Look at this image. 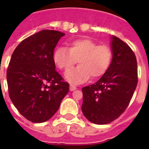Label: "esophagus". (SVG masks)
<instances>
[{
	"label": "esophagus",
	"instance_id": "34e87169",
	"mask_svg": "<svg viewBox=\"0 0 149 149\" xmlns=\"http://www.w3.org/2000/svg\"><path fill=\"white\" fill-rule=\"evenodd\" d=\"M69 89H70V91H74L75 89H77V87H76L74 85H73V84H70V86H69Z\"/></svg>",
	"mask_w": 149,
	"mask_h": 149
}]
</instances>
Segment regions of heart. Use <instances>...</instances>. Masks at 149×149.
I'll return each instance as SVG.
<instances>
[{
    "instance_id": "b5f03b06",
    "label": "heart",
    "mask_w": 149,
    "mask_h": 149,
    "mask_svg": "<svg viewBox=\"0 0 149 149\" xmlns=\"http://www.w3.org/2000/svg\"><path fill=\"white\" fill-rule=\"evenodd\" d=\"M113 58V51L107 45H100L92 39H79L70 42L68 48L58 47L53 54V60L60 69H70L78 60L79 65L68 71L65 78L72 84H81L92 76L102 77L108 70Z\"/></svg>"
}]
</instances>
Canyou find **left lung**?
<instances>
[{"instance_id": "obj_1", "label": "left lung", "mask_w": 149, "mask_h": 149, "mask_svg": "<svg viewBox=\"0 0 149 149\" xmlns=\"http://www.w3.org/2000/svg\"><path fill=\"white\" fill-rule=\"evenodd\" d=\"M113 58L108 70L98 81L82 88L84 116L97 125L108 124L126 110L137 85V63L131 48L112 36Z\"/></svg>"}]
</instances>
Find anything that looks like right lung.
Returning <instances> with one entry per match:
<instances>
[{"mask_svg":"<svg viewBox=\"0 0 149 149\" xmlns=\"http://www.w3.org/2000/svg\"><path fill=\"white\" fill-rule=\"evenodd\" d=\"M64 36L56 30H41L24 39L10 59L9 95L18 112L34 123L51 119L69 90L53 60L55 47Z\"/></svg>","mask_w":149,"mask_h":149,"instance_id":"1","label":"right lung"}]
</instances>
